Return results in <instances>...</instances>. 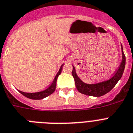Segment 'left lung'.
I'll use <instances>...</instances> for the list:
<instances>
[{"label": "left lung", "mask_w": 133, "mask_h": 133, "mask_svg": "<svg viewBox=\"0 0 133 133\" xmlns=\"http://www.w3.org/2000/svg\"><path fill=\"white\" fill-rule=\"evenodd\" d=\"M122 46V45H121ZM122 60L121 64L119 66L118 69L113 75L112 77L108 81H105L103 82L98 83L96 84H87L83 82L81 80L76 73L75 68L74 66H72V77L75 79V86L77 87L79 92L85 95H87L89 96H95V97H100L104 96L110 91L112 90L116 85L123 74L124 67H125L126 63V58L125 55L123 52L122 46Z\"/></svg>", "instance_id": "obj_1"}]
</instances>
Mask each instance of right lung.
<instances>
[{
    "label": "right lung",
    "instance_id": "obj_1",
    "mask_svg": "<svg viewBox=\"0 0 133 133\" xmlns=\"http://www.w3.org/2000/svg\"><path fill=\"white\" fill-rule=\"evenodd\" d=\"M62 66H63V64L61 66V69H60V70H59L58 73L56 74V75L55 78H54V81H53V82L48 87L47 89H45V90L36 93H25L21 91H19L21 93L22 95L25 96L26 97H28V98L31 99H43V98L46 97L47 96H50V95H51L52 94H53L54 91H55L56 87V81H57L58 77L61 75V72H62Z\"/></svg>",
    "mask_w": 133,
    "mask_h": 133
}]
</instances>
